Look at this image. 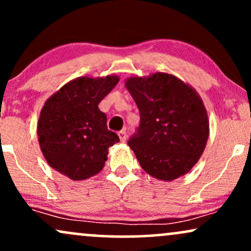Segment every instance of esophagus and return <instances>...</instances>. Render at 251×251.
Masks as SVG:
<instances>
[{
    "mask_svg": "<svg viewBox=\"0 0 251 251\" xmlns=\"http://www.w3.org/2000/svg\"><path fill=\"white\" fill-rule=\"evenodd\" d=\"M118 135H119L120 142H122V143H125V142H126V138H127V134H126L125 131L118 132Z\"/></svg>",
    "mask_w": 251,
    "mask_h": 251,
    "instance_id": "34e87169",
    "label": "esophagus"
}]
</instances>
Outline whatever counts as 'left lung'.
Returning <instances> with one entry per match:
<instances>
[{"instance_id":"obj_1","label":"left lung","mask_w":251,"mask_h":251,"mask_svg":"<svg viewBox=\"0 0 251 251\" xmlns=\"http://www.w3.org/2000/svg\"><path fill=\"white\" fill-rule=\"evenodd\" d=\"M140 112L137 134L128 140L138 162L155 179L171 181L197 164L209 138V119L197 91L172 74L125 80Z\"/></svg>"}]
</instances>
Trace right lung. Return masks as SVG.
I'll return each instance as SVG.
<instances>
[{"label":"right lung","instance_id":"add662e5","mask_svg":"<svg viewBox=\"0 0 251 251\" xmlns=\"http://www.w3.org/2000/svg\"><path fill=\"white\" fill-rule=\"evenodd\" d=\"M119 81L116 74L79 76L46 100L37 122V139L48 165L72 180L101 171L108 149L119 137L107 128L99 103Z\"/></svg>","mask_w":251,"mask_h":251}]
</instances>
